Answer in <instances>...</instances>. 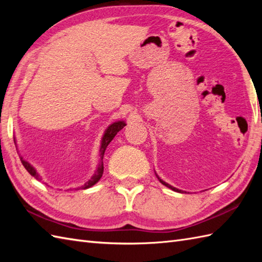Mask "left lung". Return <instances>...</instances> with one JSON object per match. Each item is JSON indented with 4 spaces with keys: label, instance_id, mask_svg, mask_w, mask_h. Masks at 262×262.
<instances>
[{
    "label": "left lung",
    "instance_id": "obj_1",
    "mask_svg": "<svg viewBox=\"0 0 262 262\" xmlns=\"http://www.w3.org/2000/svg\"><path fill=\"white\" fill-rule=\"evenodd\" d=\"M158 179L160 180V182H161V183H162V185H164V186H166V187H168V188L172 189V190H174V191H178V192H183L182 190H179V189H177V188H174V187H172V186H170V185H169V183H166V182H164L163 180H161L159 177H158Z\"/></svg>",
    "mask_w": 262,
    "mask_h": 262
}]
</instances>
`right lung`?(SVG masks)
Returning a JSON list of instances; mask_svg holds the SVG:
<instances>
[{"instance_id":"1","label":"right lung","mask_w":262,"mask_h":262,"mask_svg":"<svg viewBox=\"0 0 262 262\" xmlns=\"http://www.w3.org/2000/svg\"><path fill=\"white\" fill-rule=\"evenodd\" d=\"M125 126H126L125 121H116V122H114V124H111L107 128V129H105L104 134H103V137H102V140H101V146H100V153H101L100 155H101V161H100V164L98 166V169H97L96 172H94V174L92 176L91 179L89 180L86 183H84V186H82L81 188L86 189V188L92 187L93 185H96V183L100 180V178L102 177V173H103V162H102V159H103V154H104L105 148H107V146L109 145V143L114 140V137L117 135V133H118L120 129H122V128H124ZM14 143H15V141H14ZM20 160H21V163L24 164V166L26 168V170L29 172V173L33 178H36L37 180H41L40 177H39V174L37 173L36 169L33 168V166L29 162H28V161L24 160V158H22V157H20Z\"/></svg>"}]
</instances>
